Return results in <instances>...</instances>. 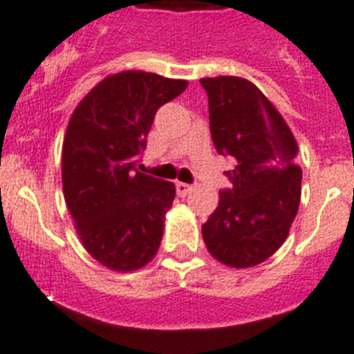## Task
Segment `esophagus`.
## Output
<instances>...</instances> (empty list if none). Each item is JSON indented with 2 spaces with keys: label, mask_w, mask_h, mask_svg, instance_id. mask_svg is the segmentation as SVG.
Instances as JSON below:
<instances>
[{
  "label": "esophagus",
  "mask_w": 354,
  "mask_h": 354,
  "mask_svg": "<svg viewBox=\"0 0 354 354\" xmlns=\"http://www.w3.org/2000/svg\"><path fill=\"white\" fill-rule=\"evenodd\" d=\"M192 189H194V187L189 185V183H183V182L176 183V191H178V194H180V196H187L189 192L192 191Z\"/></svg>",
  "instance_id": "obj_1"
}]
</instances>
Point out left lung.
Wrapping results in <instances>:
<instances>
[{
	"mask_svg": "<svg viewBox=\"0 0 354 354\" xmlns=\"http://www.w3.org/2000/svg\"><path fill=\"white\" fill-rule=\"evenodd\" d=\"M214 147L234 160L225 174L232 189L201 227L210 255L232 268H250L279 250L301 203L297 142L283 115L241 77H207Z\"/></svg>",
	"mask_w": 354,
	"mask_h": 354,
	"instance_id": "8db88e82",
	"label": "left lung"
}]
</instances>
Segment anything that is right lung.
Listing matches in <instances>:
<instances>
[{
    "label": "right lung",
    "mask_w": 354,
    "mask_h": 354,
    "mask_svg": "<svg viewBox=\"0 0 354 354\" xmlns=\"http://www.w3.org/2000/svg\"><path fill=\"white\" fill-rule=\"evenodd\" d=\"M147 71L106 77L79 102L62 142V192L93 259L115 272L149 263L163 236L174 183L136 171L154 115L187 88Z\"/></svg>",
    "instance_id": "1"
}]
</instances>
